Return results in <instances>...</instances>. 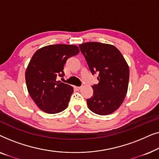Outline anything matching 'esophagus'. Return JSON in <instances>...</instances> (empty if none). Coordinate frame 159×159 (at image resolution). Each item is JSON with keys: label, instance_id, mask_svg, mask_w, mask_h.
I'll return each instance as SVG.
<instances>
[{"label": "esophagus", "instance_id": "esophagus-1", "mask_svg": "<svg viewBox=\"0 0 159 159\" xmlns=\"http://www.w3.org/2000/svg\"><path fill=\"white\" fill-rule=\"evenodd\" d=\"M82 88V86H80V87H77V86H75V89L76 90H80V89Z\"/></svg>", "mask_w": 159, "mask_h": 159}]
</instances>
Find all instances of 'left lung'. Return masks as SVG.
Instances as JSON below:
<instances>
[{"mask_svg": "<svg viewBox=\"0 0 159 159\" xmlns=\"http://www.w3.org/2000/svg\"><path fill=\"white\" fill-rule=\"evenodd\" d=\"M79 47L93 75L98 73V83L92 86L93 96L87 99L88 108L98 115L111 114L121 106L127 95L129 66L114 45L90 42Z\"/></svg>", "mask_w": 159, "mask_h": 159, "instance_id": "8db88e82", "label": "left lung"}]
</instances>
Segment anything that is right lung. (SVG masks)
Segmentation results:
<instances>
[{"instance_id":"1","label":"right lung","mask_w":159,"mask_h":159,"mask_svg":"<svg viewBox=\"0 0 159 159\" xmlns=\"http://www.w3.org/2000/svg\"><path fill=\"white\" fill-rule=\"evenodd\" d=\"M79 52L74 45H51L38 50L32 57L25 72L26 84L30 96L43 111L57 114L68 106L73 88L56 78L64 77L67 59Z\"/></svg>"}]
</instances>
